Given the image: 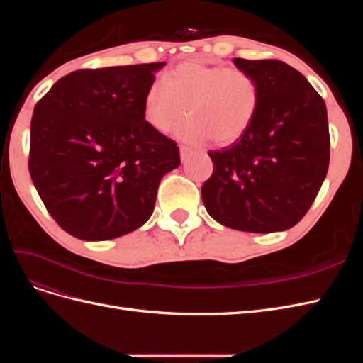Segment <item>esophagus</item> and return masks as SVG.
<instances>
[{"label":"esophagus","mask_w":363,"mask_h":363,"mask_svg":"<svg viewBox=\"0 0 363 363\" xmlns=\"http://www.w3.org/2000/svg\"><path fill=\"white\" fill-rule=\"evenodd\" d=\"M189 155H191V150H189L188 147L180 145V157H182V160H183V162L189 157Z\"/></svg>","instance_id":"esophagus-1"}]
</instances>
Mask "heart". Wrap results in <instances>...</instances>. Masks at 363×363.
<instances>
[{"instance_id": "heart-1", "label": "heart", "mask_w": 363, "mask_h": 363, "mask_svg": "<svg viewBox=\"0 0 363 363\" xmlns=\"http://www.w3.org/2000/svg\"><path fill=\"white\" fill-rule=\"evenodd\" d=\"M260 87L250 72L238 67L183 62L164 80H155L147 89L144 116L157 131H168L186 115L189 121L177 135L189 142L212 139L230 145L242 138L259 112Z\"/></svg>"}]
</instances>
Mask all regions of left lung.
Segmentation results:
<instances>
[{"instance_id": "1", "label": "left lung", "mask_w": 363, "mask_h": 363, "mask_svg": "<svg viewBox=\"0 0 363 363\" xmlns=\"http://www.w3.org/2000/svg\"><path fill=\"white\" fill-rule=\"evenodd\" d=\"M260 87L259 112L232 145L208 151L213 172L201 196L215 221L251 233L298 224L330 160L325 103L306 77L280 60L233 59Z\"/></svg>"}]
</instances>
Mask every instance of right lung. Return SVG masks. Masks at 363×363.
<instances>
[{
    "instance_id": "right-lung-1",
    "label": "right lung",
    "mask_w": 363,
    "mask_h": 363,
    "mask_svg": "<svg viewBox=\"0 0 363 363\" xmlns=\"http://www.w3.org/2000/svg\"><path fill=\"white\" fill-rule=\"evenodd\" d=\"M163 62L80 69L38 101L28 171L48 213L83 240H107L144 225L162 177L180 164L175 142L144 116Z\"/></svg>"
}]
</instances>
